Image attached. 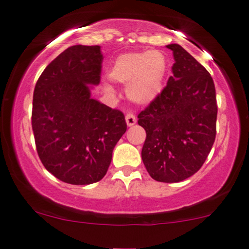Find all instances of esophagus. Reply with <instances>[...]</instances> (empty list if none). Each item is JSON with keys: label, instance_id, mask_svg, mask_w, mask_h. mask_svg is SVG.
Returning a JSON list of instances; mask_svg holds the SVG:
<instances>
[{"label": "esophagus", "instance_id": "34e87169", "mask_svg": "<svg viewBox=\"0 0 249 249\" xmlns=\"http://www.w3.org/2000/svg\"><path fill=\"white\" fill-rule=\"evenodd\" d=\"M136 121H137V119L132 113H127L125 115V122H127L128 127H131V125H134L136 124Z\"/></svg>", "mask_w": 249, "mask_h": 249}]
</instances>
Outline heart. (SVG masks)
<instances>
[{
  "mask_svg": "<svg viewBox=\"0 0 249 249\" xmlns=\"http://www.w3.org/2000/svg\"><path fill=\"white\" fill-rule=\"evenodd\" d=\"M168 72V60L159 51L127 53L118 56L107 76L115 83L127 85V96L134 103L149 104L161 94ZM112 93V87L105 86Z\"/></svg>",
  "mask_w": 249,
  "mask_h": 249,
  "instance_id": "heart-1",
  "label": "heart"
}]
</instances>
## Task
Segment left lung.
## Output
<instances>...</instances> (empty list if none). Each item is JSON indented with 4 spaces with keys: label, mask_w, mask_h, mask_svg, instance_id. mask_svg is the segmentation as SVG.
<instances>
[{
    "label": "left lung",
    "mask_w": 249,
    "mask_h": 249,
    "mask_svg": "<svg viewBox=\"0 0 249 249\" xmlns=\"http://www.w3.org/2000/svg\"><path fill=\"white\" fill-rule=\"evenodd\" d=\"M176 62L161 94L138 114L146 131L142 159L160 182L182 181L202 168L216 135L212 77L178 44L166 46Z\"/></svg>",
    "instance_id": "8db88e82"
}]
</instances>
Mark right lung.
<instances>
[{
	"instance_id": "obj_1",
	"label": "right lung",
	"mask_w": 249,
	"mask_h": 249,
	"mask_svg": "<svg viewBox=\"0 0 249 249\" xmlns=\"http://www.w3.org/2000/svg\"><path fill=\"white\" fill-rule=\"evenodd\" d=\"M102 62L100 46H71L45 68L34 89L37 153L47 171L71 185L100 181L127 130L121 111L91 98Z\"/></svg>"
}]
</instances>
